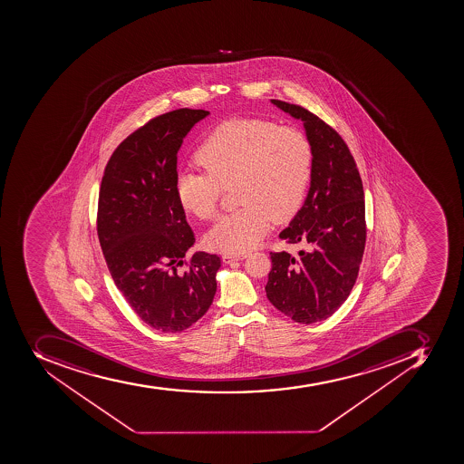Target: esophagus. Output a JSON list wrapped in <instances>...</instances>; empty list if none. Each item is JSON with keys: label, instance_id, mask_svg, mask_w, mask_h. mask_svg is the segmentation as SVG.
<instances>
[{"label": "esophagus", "instance_id": "1", "mask_svg": "<svg viewBox=\"0 0 464 464\" xmlns=\"http://www.w3.org/2000/svg\"><path fill=\"white\" fill-rule=\"evenodd\" d=\"M246 254H223L222 260L225 264H232L235 261H241L246 258Z\"/></svg>", "mask_w": 464, "mask_h": 464}]
</instances>
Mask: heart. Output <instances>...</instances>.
I'll return each instance as SVG.
<instances>
[{"instance_id": "b5f03b06", "label": "heart", "mask_w": 464, "mask_h": 464, "mask_svg": "<svg viewBox=\"0 0 464 464\" xmlns=\"http://www.w3.org/2000/svg\"><path fill=\"white\" fill-rule=\"evenodd\" d=\"M196 162L208 174L181 172L175 192L189 215H216L223 189L235 184L242 204L222 216L206 235L211 248L241 253L253 248L273 222H287L305 200L314 151L304 132L261 118H234L201 141Z\"/></svg>"}]
</instances>
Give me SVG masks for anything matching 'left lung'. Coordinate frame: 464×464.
I'll list each match as a JSON object with an SVG mask.
<instances>
[{
  "label": "left lung",
  "mask_w": 464,
  "mask_h": 464,
  "mask_svg": "<svg viewBox=\"0 0 464 464\" xmlns=\"http://www.w3.org/2000/svg\"><path fill=\"white\" fill-rule=\"evenodd\" d=\"M272 103L304 122L314 166L305 203L279 235L304 249L296 256L270 253L266 294L295 323L313 324L332 316L358 279L366 241L365 196L356 162L339 132L302 106L277 99Z\"/></svg>",
  "instance_id": "left-lung-1"
}]
</instances>
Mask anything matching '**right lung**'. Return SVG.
Here are the masks:
<instances>
[{
	"instance_id": "right-lung-1",
	"label": "right lung",
	"mask_w": 464,
	"mask_h": 464,
	"mask_svg": "<svg viewBox=\"0 0 464 464\" xmlns=\"http://www.w3.org/2000/svg\"><path fill=\"white\" fill-rule=\"evenodd\" d=\"M208 111L163 113L115 149L103 174L98 237L121 294L151 328L181 333L215 298L216 254L185 260L196 237L175 192L178 150Z\"/></svg>"
}]
</instances>
